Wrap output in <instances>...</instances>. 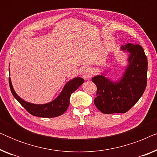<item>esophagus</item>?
<instances>
[{"instance_id": "1", "label": "esophagus", "mask_w": 157, "mask_h": 157, "mask_svg": "<svg viewBox=\"0 0 157 157\" xmlns=\"http://www.w3.org/2000/svg\"><path fill=\"white\" fill-rule=\"evenodd\" d=\"M92 74H93V71H92L91 68L89 67H86L82 71V76L85 79H89L91 77Z\"/></svg>"}]
</instances>
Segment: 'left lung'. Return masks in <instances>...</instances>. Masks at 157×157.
<instances>
[{"mask_svg": "<svg viewBox=\"0 0 157 157\" xmlns=\"http://www.w3.org/2000/svg\"><path fill=\"white\" fill-rule=\"evenodd\" d=\"M121 48L130 53L129 64L123 78L117 83L104 76L91 79L97 87L94 104L106 114L127 112L139 100L147 87L148 62L144 48L139 44H132Z\"/></svg>", "mask_w": 157, "mask_h": 157, "instance_id": "1", "label": "left lung"}]
</instances>
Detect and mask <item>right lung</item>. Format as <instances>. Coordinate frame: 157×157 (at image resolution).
<instances>
[{"instance_id": "1", "label": "right lung", "mask_w": 157, "mask_h": 157, "mask_svg": "<svg viewBox=\"0 0 157 157\" xmlns=\"http://www.w3.org/2000/svg\"><path fill=\"white\" fill-rule=\"evenodd\" d=\"M83 82H84V80L83 78H79V77L75 78L66 83L61 94L55 100L48 104L40 105L26 102L19 97L13 90L10 78L9 77L10 89L15 98L31 115L44 118L56 117L63 114L67 110L69 106V100L71 94L76 91Z\"/></svg>"}]
</instances>
